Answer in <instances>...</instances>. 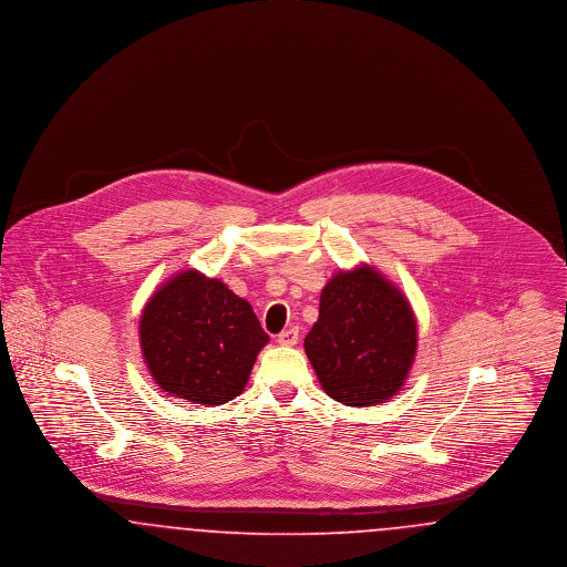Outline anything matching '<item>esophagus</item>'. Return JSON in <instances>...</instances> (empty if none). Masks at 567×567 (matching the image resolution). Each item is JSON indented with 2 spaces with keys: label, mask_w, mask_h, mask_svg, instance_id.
Instances as JSON below:
<instances>
[{
  "label": "esophagus",
  "mask_w": 567,
  "mask_h": 567,
  "mask_svg": "<svg viewBox=\"0 0 567 567\" xmlns=\"http://www.w3.org/2000/svg\"><path fill=\"white\" fill-rule=\"evenodd\" d=\"M276 340H278V344H282V347H293V344H297V340H299V329H297V327H289V329L280 331Z\"/></svg>",
  "instance_id": "obj_1"
}]
</instances>
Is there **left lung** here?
<instances>
[{
    "label": "left lung",
    "instance_id": "left-lung-1",
    "mask_svg": "<svg viewBox=\"0 0 567 567\" xmlns=\"http://www.w3.org/2000/svg\"><path fill=\"white\" fill-rule=\"evenodd\" d=\"M324 393L344 405L382 404L404 386L416 354V319L404 293L377 268L336 274L319 321L303 340Z\"/></svg>",
    "mask_w": 567,
    "mask_h": 567
}]
</instances>
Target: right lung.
<instances>
[{
	"instance_id": "right-lung-1",
	"label": "right lung",
	"mask_w": 567,
	"mask_h": 567,
	"mask_svg": "<svg viewBox=\"0 0 567 567\" xmlns=\"http://www.w3.org/2000/svg\"><path fill=\"white\" fill-rule=\"evenodd\" d=\"M270 342L250 303L197 270L172 276L140 319V347L157 386L195 404L238 398Z\"/></svg>"
}]
</instances>
